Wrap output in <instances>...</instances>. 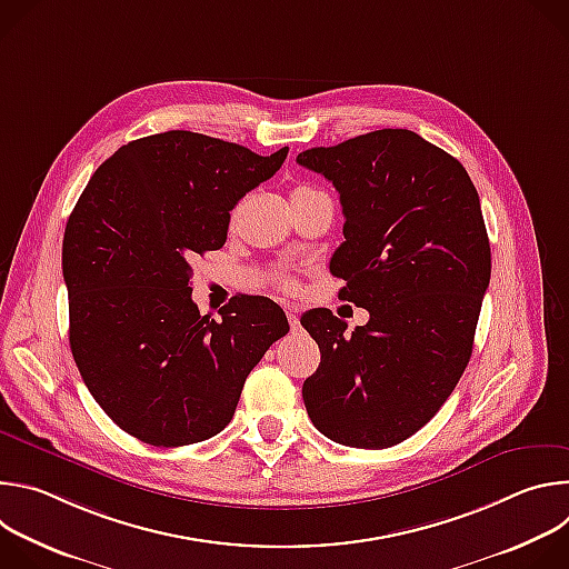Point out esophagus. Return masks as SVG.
<instances>
[{
  "instance_id": "esophagus-1",
  "label": "esophagus",
  "mask_w": 569,
  "mask_h": 569,
  "mask_svg": "<svg viewBox=\"0 0 569 569\" xmlns=\"http://www.w3.org/2000/svg\"><path fill=\"white\" fill-rule=\"evenodd\" d=\"M312 261H315V259H312ZM312 268H315V266H312Z\"/></svg>"
}]
</instances>
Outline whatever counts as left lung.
Segmentation results:
<instances>
[{"label": "left lung", "mask_w": 569, "mask_h": 569, "mask_svg": "<svg viewBox=\"0 0 569 569\" xmlns=\"http://www.w3.org/2000/svg\"><path fill=\"white\" fill-rule=\"evenodd\" d=\"M272 157L169 130L121 146L64 229L69 345L103 412L161 448L222 432L250 371L279 340L250 301H193L191 254L220 250L229 211L270 180Z\"/></svg>", "instance_id": "8db88e82"}]
</instances>
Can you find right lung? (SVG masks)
Returning <instances> with one entry per match:
<instances>
[{"label":"right lung","instance_id":"1","mask_svg":"<svg viewBox=\"0 0 569 569\" xmlns=\"http://www.w3.org/2000/svg\"><path fill=\"white\" fill-rule=\"evenodd\" d=\"M340 193L333 254L345 297L369 321L319 338L301 396L312 426L351 448L419 432L459 382L491 279L477 191L455 157L412 130L385 128L297 154Z\"/></svg>","mask_w":569,"mask_h":569}]
</instances>
